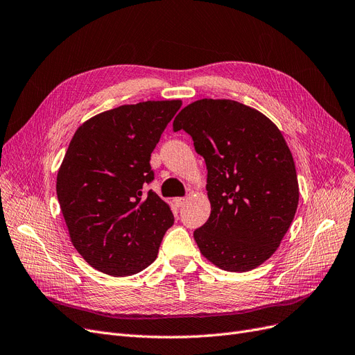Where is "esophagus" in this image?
<instances>
[{"mask_svg": "<svg viewBox=\"0 0 355 355\" xmlns=\"http://www.w3.org/2000/svg\"><path fill=\"white\" fill-rule=\"evenodd\" d=\"M187 200H189V198H177L174 202H175V205H177L178 207H182V206H184V205L187 203Z\"/></svg>", "mask_w": 355, "mask_h": 355, "instance_id": "obj_1", "label": "esophagus"}]
</instances>
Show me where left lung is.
Returning a JSON list of instances; mask_svg holds the SVG:
<instances>
[{"instance_id":"left-lung-1","label":"left lung","mask_w":355,"mask_h":355,"mask_svg":"<svg viewBox=\"0 0 355 355\" xmlns=\"http://www.w3.org/2000/svg\"><path fill=\"white\" fill-rule=\"evenodd\" d=\"M205 157L211 216L194 231L202 254L228 272H247L279 247L298 206L290 148L268 116L231 99L196 101L175 116Z\"/></svg>"}]
</instances>
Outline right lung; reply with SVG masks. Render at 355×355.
I'll use <instances>...</instances> for the list:
<instances>
[{
    "label": "right lung",
    "mask_w": 355,
    "mask_h": 355,
    "mask_svg": "<svg viewBox=\"0 0 355 355\" xmlns=\"http://www.w3.org/2000/svg\"><path fill=\"white\" fill-rule=\"evenodd\" d=\"M181 101H148L101 112L74 133L57 175V196L76 250L112 277L156 259L174 215L155 191L150 153Z\"/></svg>",
    "instance_id": "obj_1"
}]
</instances>
